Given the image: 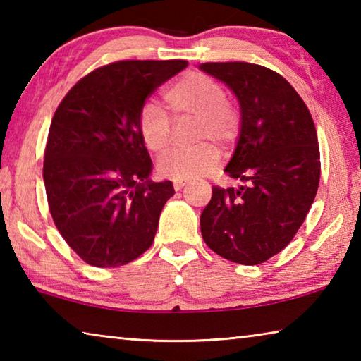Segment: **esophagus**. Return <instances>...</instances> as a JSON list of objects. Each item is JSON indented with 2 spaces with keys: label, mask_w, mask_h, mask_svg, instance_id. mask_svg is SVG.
<instances>
[{
  "label": "esophagus",
  "mask_w": 361,
  "mask_h": 361,
  "mask_svg": "<svg viewBox=\"0 0 361 361\" xmlns=\"http://www.w3.org/2000/svg\"><path fill=\"white\" fill-rule=\"evenodd\" d=\"M186 185H188V180H173L175 191H180V189H183Z\"/></svg>",
  "instance_id": "1"
}]
</instances>
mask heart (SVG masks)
<instances>
[{"mask_svg": "<svg viewBox=\"0 0 361 361\" xmlns=\"http://www.w3.org/2000/svg\"><path fill=\"white\" fill-rule=\"evenodd\" d=\"M166 105L175 121L194 118V140L202 142L189 149H175L161 157L157 172L170 180L199 178L215 169L219 159L214 143L229 146L240 130V114L234 103L226 99L223 85L204 73H186L164 94ZM138 132L146 148L164 152L172 143L173 122L152 103L138 111Z\"/></svg>", "mask_w": 361, "mask_h": 361, "instance_id": "heart-1", "label": "heart"}]
</instances>
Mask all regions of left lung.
Here are the masks:
<instances>
[{"instance_id": "obj_1", "label": "left lung", "mask_w": 361, "mask_h": 361, "mask_svg": "<svg viewBox=\"0 0 361 361\" xmlns=\"http://www.w3.org/2000/svg\"><path fill=\"white\" fill-rule=\"evenodd\" d=\"M200 70L223 81L240 103L239 142L224 172L248 183L212 188L200 232L224 259L261 264L293 240L319 189L312 116L291 84L266 66L209 62Z\"/></svg>"}]
</instances>
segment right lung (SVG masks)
I'll list each match as a JSON object with an SVG mask.
<instances>
[{
  "label": "right lung",
  "mask_w": 361,
  "mask_h": 361,
  "mask_svg": "<svg viewBox=\"0 0 361 361\" xmlns=\"http://www.w3.org/2000/svg\"><path fill=\"white\" fill-rule=\"evenodd\" d=\"M186 60H121L73 85L54 114L44 151L49 212L65 242L95 267H116L148 250L172 181L152 183L138 132L148 97Z\"/></svg>",
  "instance_id": "obj_1"
}]
</instances>
